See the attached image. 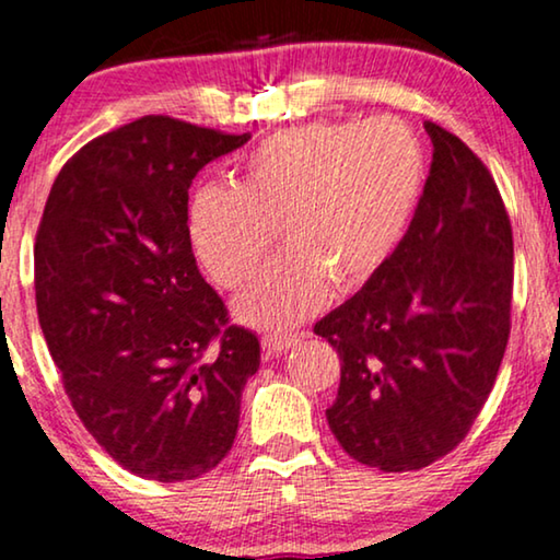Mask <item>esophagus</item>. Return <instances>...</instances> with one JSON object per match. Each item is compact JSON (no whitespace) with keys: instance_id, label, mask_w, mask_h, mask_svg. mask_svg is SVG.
Listing matches in <instances>:
<instances>
[{"instance_id":"obj_1","label":"esophagus","mask_w":560,"mask_h":560,"mask_svg":"<svg viewBox=\"0 0 560 560\" xmlns=\"http://www.w3.org/2000/svg\"><path fill=\"white\" fill-rule=\"evenodd\" d=\"M301 341V336L295 334H265L262 336V349L267 354H285L288 349H293Z\"/></svg>"}]
</instances>
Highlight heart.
<instances>
[{
	"mask_svg": "<svg viewBox=\"0 0 560 560\" xmlns=\"http://www.w3.org/2000/svg\"><path fill=\"white\" fill-rule=\"evenodd\" d=\"M425 186V152L397 119L311 121L282 129L242 160L236 188L203 186L188 211L198 262L236 290L270 255L285 252L236 298L244 324L282 334L380 272Z\"/></svg>",
	"mask_w": 560,
	"mask_h": 560,
	"instance_id": "b5f03b06",
	"label": "heart"
}]
</instances>
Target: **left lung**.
<instances>
[{
  "label": "left lung",
  "instance_id": "left-lung-1",
  "mask_svg": "<svg viewBox=\"0 0 560 560\" xmlns=\"http://www.w3.org/2000/svg\"><path fill=\"white\" fill-rule=\"evenodd\" d=\"M433 163L408 232L372 280L316 324L341 359L326 420L359 464L412 471L477 420L510 336L512 226L485 163L425 121Z\"/></svg>",
  "mask_w": 560,
  "mask_h": 560
}]
</instances>
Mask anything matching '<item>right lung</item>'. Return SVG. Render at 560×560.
I'll list each match as a JSON object with an SVG mask.
<instances>
[{
  "label": "right lung",
  "mask_w": 560,
  "mask_h": 560,
  "mask_svg": "<svg viewBox=\"0 0 560 560\" xmlns=\"http://www.w3.org/2000/svg\"><path fill=\"white\" fill-rule=\"evenodd\" d=\"M171 117L106 132L60 167L35 240L37 318L98 446L152 481L196 479L232 451L257 336L226 326L198 272L188 188L249 142Z\"/></svg>",
  "instance_id": "1"
}]
</instances>
